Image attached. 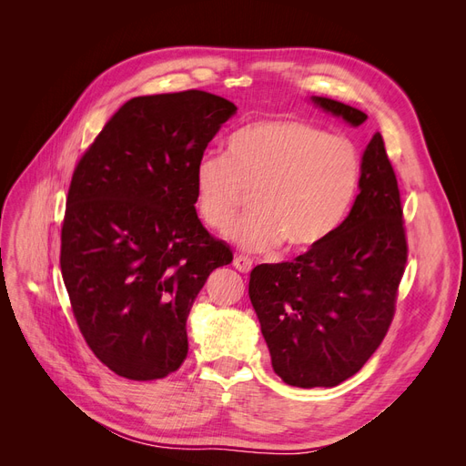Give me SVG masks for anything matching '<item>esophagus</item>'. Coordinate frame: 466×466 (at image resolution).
Returning <instances> with one entry per match:
<instances>
[{
  "label": "esophagus",
  "mask_w": 466,
  "mask_h": 466,
  "mask_svg": "<svg viewBox=\"0 0 466 466\" xmlns=\"http://www.w3.org/2000/svg\"><path fill=\"white\" fill-rule=\"evenodd\" d=\"M233 266H235L237 270L241 272V274H248V272L252 270V260H250V258H247V257H241V255H238V257H235V258H233Z\"/></svg>",
  "instance_id": "1"
}]
</instances>
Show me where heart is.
I'll list each match as a JSON object with an SVG mask.
<instances>
[{"mask_svg": "<svg viewBox=\"0 0 466 466\" xmlns=\"http://www.w3.org/2000/svg\"><path fill=\"white\" fill-rule=\"evenodd\" d=\"M360 178V153L348 139L301 120H258L229 137L225 157L196 167V208L211 231L225 233L252 196L255 214L231 241L248 252H307L340 228Z\"/></svg>", "mask_w": 466, "mask_h": 466, "instance_id": "1", "label": "heart"}]
</instances>
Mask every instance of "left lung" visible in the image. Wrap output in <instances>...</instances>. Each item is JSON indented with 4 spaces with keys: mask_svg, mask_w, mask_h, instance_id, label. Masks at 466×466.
<instances>
[{
    "mask_svg": "<svg viewBox=\"0 0 466 466\" xmlns=\"http://www.w3.org/2000/svg\"><path fill=\"white\" fill-rule=\"evenodd\" d=\"M311 101L350 126L368 120L332 98ZM406 257L400 192L377 132L361 157L360 194L329 241L250 272L248 298L284 383L329 389L363 368L390 327Z\"/></svg>",
    "mask_w": 466,
    "mask_h": 466,
    "instance_id": "left-lung-1",
    "label": "left lung"
}]
</instances>
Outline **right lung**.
Wrapping results in <instances>:
<instances>
[{"label":"right lung","instance_id":"add662e5","mask_svg":"<svg viewBox=\"0 0 466 466\" xmlns=\"http://www.w3.org/2000/svg\"><path fill=\"white\" fill-rule=\"evenodd\" d=\"M235 112L196 89L130 98L76 167L62 278L87 346L120 377L153 380L180 368L196 295L233 260L196 214L194 173Z\"/></svg>","mask_w":466,"mask_h":466}]
</instances>
